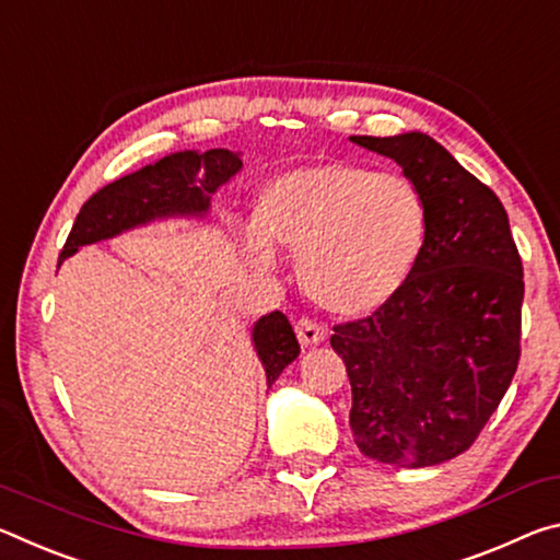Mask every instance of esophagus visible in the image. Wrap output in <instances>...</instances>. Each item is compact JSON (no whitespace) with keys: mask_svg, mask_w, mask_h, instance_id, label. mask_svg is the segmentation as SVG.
<instances>
[{"mask_svg":"<svg viewBox=\"0 0 560 560\" xmlns=\"http://www.w3.org/2000/svg\"><path fill=\"white\" fill-rule=\"evenodd\" d=\"M295 335L302 347H315L325 340V329L315 323H310V319H298Z\"/></svg>","mask_w":560,"mask_h":560,"instance_id":"esophagus-1","label":"esophagus"}]
</instances>
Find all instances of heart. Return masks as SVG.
Returning <instances> with one entry per match:
<instances>
[{
  "label": "heart",
  "instance_id": "1",
  "mask_svg": "<svg viewBox=\"0 0 560 560\" xmlns=\"http://www.w3.org/2000/svg\"><path fill=\"white\" fill-rule=\"evenodd\" d=\"M255 228L237 243L260 270L275 250L300 258L307 298L337 317H364L409 280L427 237V200L405 173L325 161L290 168L260 190Z\"/></svg>",
  "mask_w": 560,
  "mask_h": 560
}]
</instances>
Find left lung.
Masks as SVG:
<instances>
[{
	"instance_id": "left-lung-1",
	"label": "left lung",
	"mask_w": 560,
	"mask_h": 560,
	"mask_svg": "<svg viewBox=\"0 0 560 560\" xmlns=\"http://www.w3.org/2000/svg\"><path fill=\"white\" fill-rule=\"evenodd\" d=\"M397 161L427 200V237L397 295L329 337L352 384L360 452L399 469L459 456L497 411L521 354L524 268L489 186L432 136H350Z\"/></svg>"
}]
</instances>
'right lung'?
<instances>
[{
    "mask_svg": "<svg viewBox=\"0 0 560 560\" xmlns=\"http://www.w3.org/2000/svg\"><path fill=\"white\" fill-rule=\"evenodd\" d=\"M241 168V153L228 149H210L206 153L176 151L108 183L79 210L59 255V265L84 245L112 241L155 220H203L218 188L225 186ZM250 340L268 387L300 354L298 337L280 310L253 323Z\"/></svg>",
    "mask_w": 560,
    "mask_h": 560,
    "instance_id": "right-lung-1",
    "label": "right lung"
}]
</instances>
